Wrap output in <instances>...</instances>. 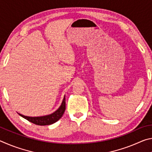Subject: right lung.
<instances>
[{
    "label": "right lung",
    "mask_w": 152,
    "mask_h": 152,
    "mask_svg": "<svg viewBox=\"0 0 152 152\" xmlns=\"http://www.w3.org/2000/svg\"><path fill=\"white\" fill-rule=\"evenodd\" d=\"M66 110V98L64 96V100L61 103L60 108L52 114L47 115V116L43 117H31L24 116L21 114H19L20 116L25 118V119L29 121V122L33 123V124L37 125H51L53 123H56V121L60 119L64 115V112Z\"/></svg>",
    "instance_id": "obj_1"
}]
</instances>
